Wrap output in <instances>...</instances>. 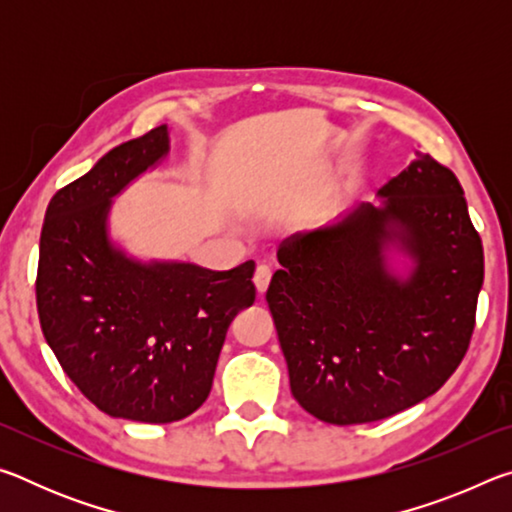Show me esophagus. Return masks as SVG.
I'll list each match as a JSON object with an SVG mask.
<instances>
[{
    "instance_id": "34e87169",
    "label": "esophagus",
    "mask_w": 512,
    "mask_h": 512,
    "mask_svg": "<svg viewBox=\"0 0 512 512\" xmlns=\"http://www.w3.org/2000/svg\"><path fill=\"white\" fill-rule=\"evenodd\" d=\"M271 275H273V273H271V266H266V264H259V266H257L255 277H253L257 293H266L268 282H271Z\"/></svg>"
}]
</instances>
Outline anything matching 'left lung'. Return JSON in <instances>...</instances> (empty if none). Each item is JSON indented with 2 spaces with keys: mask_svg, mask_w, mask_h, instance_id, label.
<instances>
[{
  "mask_svg": "<svg viewBox=\"0 0 512 512\" xmlns=\"http://www.w3.org/2000/svg\"><path fill=\"white\" fill-rule=\"evenodd\" d=\"M415 155L379 189L381 205L361 203L277 250L266 302L291 393L329 424L384 420L427 400L472 339L481 237L454 173Z\"/></svg>",
  "mask_w": 512,
  "mask_h": 512,
  "instance_id": "left-lung-1",
  "label": "left lung"
}]
</instances>
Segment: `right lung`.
Returning a JSON list of instances; mask_svg holds the SVG:
<instances>
[{
  "instance_id": "1",
  "label": "right lung",
  "mask_w": 512,
  "mask_h": 512,
  "mask_svg": "<svg viewBox=\"0 0 512 512\" xmlns=\"http://www.w3.org/2000/svg\"><path fill=\"white\" fill-rule=\"evenodd\" d=\"M167 153L158 126L56 192L36 280L42 334L65 375L103 413L149 424L183 420L207 400L228 327L255 302V262H142L110 239L112 198Z\"/></svg>"
}]
</instances>
